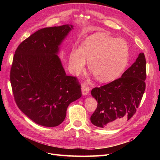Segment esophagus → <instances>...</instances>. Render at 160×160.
Listing matches in <instances>:
<instances>
[{
	"label": "esophagus",
	"instance_id": "34e87169",
	"mask_svg": "<svg viewBox=\"0 0 160 160\" xmlns=\"http://www.w3.org/2000/svg\"><path fill=\"white\" fill-rule=\"evenodd\" d=\"M81 91H82V95L83 96H85L89 93V88L85 85H83L81 86Z\"/></svg>",
	"mask_w": 160,
	"mask_h": 160
}]
</instances>
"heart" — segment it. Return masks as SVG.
Here are the masks:
<instances>
[{
  "instance_id": "b5f03b06",
  "label": "heart",
  "mask_w": 160,
  "mask_h": 160,
  "mask_svg": "<svg viewBox=\"0 0 160 160\" xmlns=\"http://www.w3.org/2000/svg\"><path fill=\"white\" fill-rule=\"evenodd\" d=\"M129 59V47L122 39L105 35L88 38L81 50L73 49L69 57L72 73L78 75L88 62L89 71L100 82L113 81L121 75Z\"/></svg>"
}]
</instances>
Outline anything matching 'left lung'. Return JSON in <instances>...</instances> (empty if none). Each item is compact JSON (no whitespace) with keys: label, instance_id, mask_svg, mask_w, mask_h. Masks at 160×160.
<instances>
[{"label":"left lung","instance_id":"obj_1","mask_svg":"<svg viewBox=\"0 0 160 160\" xmlns=\"http://www.w3.org/2000/svg\"><path fill=\"white\" fill-rule=\"evenodd\" d=\"M146 61L143 52L122 77L95 88L91 95L98 103L91 122L101 128H113L129 120L135 113L146 89Z\"/></svg>","mask_w":160,"mask_h":160}]
</instances>
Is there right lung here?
I'll list each match as a JSON object with an SVG mask.
<instances>
[{
	"label": "right lung",
	"instance_id": "right-lung-1",
	"mask_svg": "<svg viewBox=\"0 0 160 160\" xmlns=\"http://www.w3.org/2000/svg\"><path fill=\"white\" fill-rule=\"evenodd\" d=\"M72 29L71 25L42 28L14 53L10 75L14 100L24 114L42 126L60 125L69 104L81 97L78 81L66 75L57 55Z\"/></svg>",
	"mask_w": 160,
	"mask_h": 160
}]
</instances>
